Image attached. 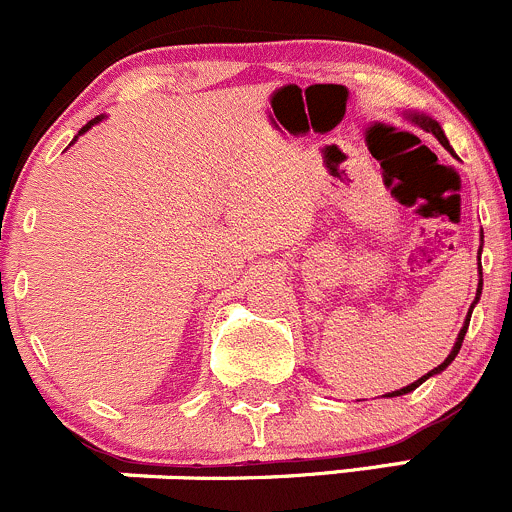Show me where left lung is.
<instances>
[{"label": "left lung", "mask_w": 512, "mask_h": 512, "mask_svg": "<svg viewBox=\"0 0 512 512\" xmlns=\"http://www.w3.org/2000/svg\"><path fill=\"white\" fill-rule=\"evenodd\" d=\"M403 116H406L408 121H411V124H416V126H421L423 131H430V134L435 136V139L440 141V144L445 146V149L450 151V154H453V146L448 144V139H445V134H443V129H440V124L438 121L433 119V116H426V114H418V111H403ZM455 156V154H453ZM478 261H480V256H478ZM478 273H480V278H478V293H475V301L470 303V308H468V316H465V321H463V328H460V333H458V338H455V343H453V348H450V353H448V358H445L443 363H440L438 368H433V371H428L426 376H421L418 378V381H413V383H408L406 388H401V391H391V393H386L388 398H393V396H406V393H411V391H416L418 386H421V383H426L430 376H438V373H443L445 368L450 366V363L455 361V356H458V351H460V346H463V338H465V333H468V323H470V313H473V308H475V303L480 301V293H483V268H480V263H478Z\"/></svg>", "instance_id": "obj_1"}]
</instances>
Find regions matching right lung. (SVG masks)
<instances>
[{"label":"right lung","instance_id":"add662e5","mask_svg":"<svg viewBox=\"0 0 512 512\" xmlns=\"http://www.w3.org/2000/svg\"><path fill=\"white\" fill-rule=\"evenodd\" d=\"M101 119H104V114H101V116H96V119H91L89 121V124H86V126H82V131H79V134L77 136H74V141H77L79 139V136H82L84 134V131H89L91 129V126H94V124H99V121ZM74 141H72V144H74ZM72 144H69V146H72Z\"/></svg>","mask_w":512,"mask_h":512}]
</instances>
